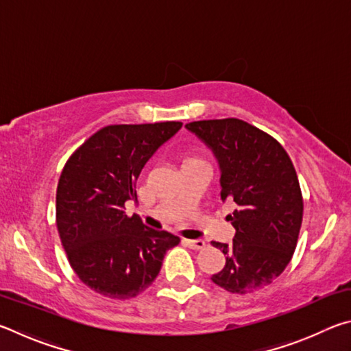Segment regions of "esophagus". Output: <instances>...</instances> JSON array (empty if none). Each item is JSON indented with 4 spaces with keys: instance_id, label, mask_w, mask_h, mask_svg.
Returning a JSON list of instances; mask_svg holds the SVG:
<instances>
[{
    "instance_id": "1",
    "label": "esophagus",
    "mask_w": 351,
    "mask_h": 351,
    "mask_svg": "<svg viewBox=\"0 0 351 351\" xmlns=\"http://www.w3.org/2000/svg\"><path fill=\"white\" fill-rule=\"evenodd\" d=\"M184 243H186L190 249H195V251H201V249L206 247L204 240H184Z\"/></svg>"
}]
</instances>
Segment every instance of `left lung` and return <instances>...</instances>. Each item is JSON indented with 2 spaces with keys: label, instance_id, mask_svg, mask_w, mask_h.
<instances>
[{
  "label": "left lung",
  "instance_id": "1",
  "mask_svg": "<svg viewBox=\"0 0 351 351\" xmlns=\"http://www.w3.org/2000/svg\"><path fill=\"white\" fill-rule=\"evenodd\" d=\"M215 154L221 201H234L228 215L232 245L212 241L226 255L212 282L229 293L257 291L282 274L299 239L304 199L293 162L268 133L240 119H213L186 125Z\"/></svg>",
  "mask_w": 351,
  "mask_h": 351
}]
</instances>
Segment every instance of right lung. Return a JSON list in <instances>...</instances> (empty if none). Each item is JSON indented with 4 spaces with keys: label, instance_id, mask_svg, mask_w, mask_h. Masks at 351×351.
<instances>
[{
    "label": "right lung",
    "instance_id": "right-lung-1",
    "mask_svg": "<svg viewBox=\"0 0 351 351\" xmlns=\"http://www.w3.org/2000/svg\"><path fill=\"white\" fill-rule=\"evenodd\" d=\"M182 127L181 122L108 125L71 154L57 186L56 218L62 245L77 277L111 299H132L161 271L180 237L154 230L125 203L148 159Z\"/></svg>",
    "mask_w": 351,
    "mask_h": 351
}]
</instances>
